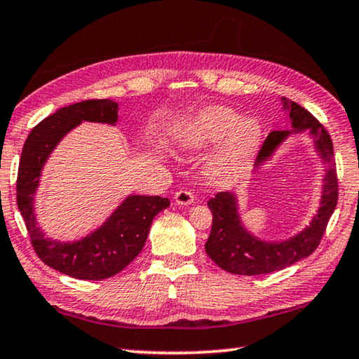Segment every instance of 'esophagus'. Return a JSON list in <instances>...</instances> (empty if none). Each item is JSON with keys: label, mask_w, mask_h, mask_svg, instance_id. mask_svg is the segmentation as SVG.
I'll return each mask as SVG.
<instances>
[{"label": "esophagus", "mask_w": 359, "mask_h": 359, "mask_svg": "<svg viewBox=\"0 0 359 359\" xmlns=\"http://www.w3.org/2000/svg\"><path fill=\"white\" fill-rule=\"evenodd\" d=\"M174 201L179 205H188L194 201V194L190 190H187V188H182V190L174 194Z\"/></svg>", "instance_id": "34e87169"}]
</instances>
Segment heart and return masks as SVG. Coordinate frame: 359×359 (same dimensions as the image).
Returning a JSON list of instances; mask_svg holds the SVG:
<instances>
[{"label":"heart","mask_w":359,"mask_h":359,"mask_svg":"<svg viewBox=\"0 0 359 359\" xmlns=\"http://www.w3.org/2000/svg\"><path fill=\"white\" fill-rule=\"evenodd\" d=\"M261 136L263 130L257 120H242V115L233 109L214 106L185 121L175 131L174 142L184 150H198L223 139L205 165L209 180L223 182L250 161Z\"/></svg>","instance_id":"1"}]
</instances>
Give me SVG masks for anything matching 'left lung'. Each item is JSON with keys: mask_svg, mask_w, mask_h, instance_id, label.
<instances>
[{"mask_svg": "<svg viewBox=\"0 0 359 359\" xmlns=\"http://www.w3.org/2000/svg\"><path fill=\"white\" fill-rule=\"evenodd\" d=\"M283 100V107L290 112L293 131H311L315 149L327 163L323 196L318 214L313 217L311 226L301 231L294 238L283 242H264L252 236L242 226L238 214V201L233 193L220 191L208 201L212 212V229L205 242V253L214 263L226 272L238 276H259L280 271L312 255L320 245L326 224L337 205L339 184L334 161V150L330 133L313 115L297 102ZM291 131H272L261 145L257 165L266 161L278 144Z\"/></svg>", "mask_w": 359, "mask_h": 359, "instance_id": "8db88e82", "label": "left lung"}]
</instances>
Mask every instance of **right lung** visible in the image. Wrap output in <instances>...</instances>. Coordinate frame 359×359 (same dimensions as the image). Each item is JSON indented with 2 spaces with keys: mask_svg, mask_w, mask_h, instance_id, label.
<instances>
[{
  "mask_svg": "<svg viewBox=\"0 0 359 359\" xmlns=\"http://www.w3.org/2000/svg\"><path fill=\"white\" fill-rule=\"evenodd\" d=\"M117 111L118 104L112 100H87L58 109L29 133L19 163L17 205L36 255L52 269L82 280H102L123 271L141 253L155 215L169 205L168 198L133 194L101 228L77 242L48 239L36 223L33 196L52 150L83 120L114 125Z\"/></svg>",
  "mask_w": 359,
  "mask_h": 359,
  "instance_id": "1",
  "label": "right lung"
}]
</instances>
